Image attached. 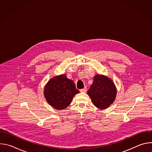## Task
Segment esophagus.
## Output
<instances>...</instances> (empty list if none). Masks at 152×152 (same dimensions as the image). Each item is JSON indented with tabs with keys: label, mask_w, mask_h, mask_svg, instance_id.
<instances>
[{
	"label": "esophagus",
	"mask_w": 152,
	"mask_h": 152,
	"mask_svg": "<svg viewBox=\"0 0 152 152\" xmlns=\"http://www.w3.org/2000/svg\"><path fill=\"white\" fill-rule=\"evenodd\" d=\"M86 91H87V88H86V87H84L83 88L80 90V91L82 93H86Z\"/></svg>",
	"instance_id": "obj_1"
}]
</instances>
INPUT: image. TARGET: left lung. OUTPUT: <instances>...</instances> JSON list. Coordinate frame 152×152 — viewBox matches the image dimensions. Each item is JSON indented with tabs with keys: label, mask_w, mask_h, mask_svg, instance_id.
<instances>
[{
	"label": "left lung",
	"mask_w": 152,
	"mask_h": 152,
	"mask_svg": "<svg viewBox=\"0 0 152 152\" xmlns=\"http://www.w3.org/2000/svg\"><path fill=\"white\" fill-rule=\"evenodd\" d=\"M87 93L95 106L104 110L114 102L117 90L111 79L104 75H97Z\"/></svg>",
	"instance_id": "obj_1"
}]
</instances>
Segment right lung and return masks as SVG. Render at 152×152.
Masks as SVG:
<instances>
[{"label": "right lung", "instance_id": "right-lung-1", "mask_svg": "<svg viewBox=\"0 0 152 152\" xmlns=\"http://www.w3.org/2000/svg\"><path fill=\"white\" fill-rule=\"evenodd\" d=\"M79 93L73 81L68 79L66 75L56 76L49 80L44 90L48 103L59 110L66 108L74 96Z\"/></svg>", "mask_w": 152, "mask_h": 152}]
</instances>
